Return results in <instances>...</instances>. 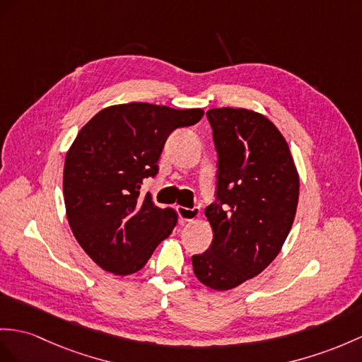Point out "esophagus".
Listing matches in <instances>:
<instances>
[{
    "label": "esophagus",
    "instance_id": "obj_1",
    "mask_svg": "<svg viewBox=\"0 0 362 362\" xmlns=\"http://www.w3.org/2000/svg\"><path fill=\"white\" fill-rule=\"evenodd\" d=\"M176 211H178L180 219L182 223H189V221H192V219L198 218V215H199V210L197 207L187 209V207H182V206H176Z\"/></svg>",
    "mask_w": 362,
    "mask_h": 362
}]
</instances>
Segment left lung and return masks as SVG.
I'll return each mask as SVG.
<instances>
[{
    "instance_id": "8db88e82",
    "label": "left lung",
    "mask_w": 362,
    "mask_h": 362,
    "mask_svg": "<svg viewBox=\"0 0 362 362\" xmlns=\"http://www.w3.org/2000/svg\"><path fill=\"white\" fill-rule=\"evenodd\" d=\"M216 151L215 201L206 209L214 240L193 255V273L210 288L243 284L276 258L292 228L299 180L284 136L247 109H210Z\"/></svg>"
}]
</instances>
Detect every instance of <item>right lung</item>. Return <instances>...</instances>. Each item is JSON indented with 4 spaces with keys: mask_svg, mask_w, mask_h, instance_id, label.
<instances>
[{
    "mask_svg": "<svg viewBox=\"0 0 362 362\" xmlns=\"http://www.w3.org/2000/svg\"><path fill=\"white\" fill-rule=\"evenodd\" d=\"M201 109L130 103L96 113L79 130L64 163V204L84 252L105 272L130 275L178 223L170 207L155 206L141 184L155 178L175 129L197 124Z\"/></svg>",
    "mask_w": 362,
    "mask_h": 362,
    "instance_id": "add662e5",
    "label": "right lung"
}]
</instances>
